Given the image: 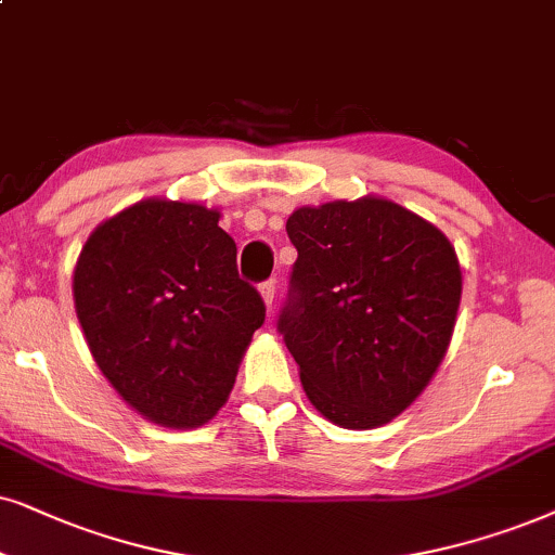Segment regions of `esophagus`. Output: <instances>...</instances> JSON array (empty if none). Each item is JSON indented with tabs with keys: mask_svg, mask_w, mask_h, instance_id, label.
Masks as SVG:
<instances>
[{
	"mask_svg": "<svg viewBox=\"0 0 555 555\" xmlns=\"http://www.w3.org/2000/svg\"><path fill=\"white\" fill-rule=\"evenodd\" d=\"M258 292H261L266 307H269V310H271L273 297H276V282H273V279H269V282H263L261 286H258Z\"/></svg>",
	"mask_w": 555,
	"mask_h": 555,
	"instance_id": "1",
	"label": "esophagus"
}]
</instances>
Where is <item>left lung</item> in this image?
I'll return each instance as SVG.
<instances>
[{
  "instance_id": "1",
  "label": "left lung",
  "mask_w": 555,
  "mask_h": 555,
  "mask_svg": "<svg viewBox=\"0 0 555 555\" xmlns=\"http://www.w3.org/2000/svg\"><path fill=\"white\" fill-rule=\"evenodd\" d=\"M279 333L320 415L387 425L430 384L461 305V266L438 228L384 196L299 207Z\"/></svg>"
}]
</instances>
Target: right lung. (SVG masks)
Returning <instances> with one entry per match:
<instances>
[{
	"label": "right lung",
	"instance_id": "obj_1",
	"mask_svg": "<svg viewBox=\"0 0 555 555\" xmlns=\"http://www.w3.org/2000/svg\"><path fill=\"white\" fill-rule=\"evenodd\" d=\"M217 222V209L151 196L104 220L74 269L96 366L132 410L173 430L217 415L266 320Z\"/></svg>",
	"mask_w": 555,
	"mask_h": 555
}]
</instances>
